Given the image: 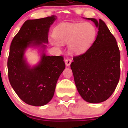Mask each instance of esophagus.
I'll list each match as a JSON object with an SVG mask.
<instances>
[{
    "mask_svg": "<svg viewBox=\"0 0 128 128\" xmlns=\"http://www.w3.org/2000/svg\"><path fill=\"white\" fill-rule=\"evenodd\" d=\"M65 63L66 66H69L70 65V63H72V60L70 58L66 59V60H65Z\"/></svg>",
    "mask_w": 128,
    "mask_h": 128,
    "instance_id": "1",
    "label": "esophagus"
}]
</instances>
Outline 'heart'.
I'll return each mask as SVG.
<instances>
[{"mask_svg":"<svg viewBox=\"0 0 128 128\" xmlns=\"http://www.w3.org/2000/svg\"><path fill=\"white\" fill-rule=\"evenodd\" d=\"M97 29L90 22L62 23L54 28L50 42L56 47L60 44L68 43V50L72 54H80L86 51L94 42Z\"/></svg>","mask_w":128,"mask_h":128,"instance_id":"heart-1","label":"heart"}]
</instances>
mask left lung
Wrapping results in <instances>:
<instances>
[{"mask_svg": "<svg viewBox=\"0 0 128 128\" xmlns=\"http://www.w3.org/2000/svg\"><path fill=\"white\" fill-rule=\"evenodd\" d=\"M98 28L96 40L70 65L77 90L85 101L103 102L115 91L120 78V51L117 41L102 20L86 18Z\"/></svg>", "mask_w": 128, "mask_h": 128, "instance_id": "8db88e82", "label": "left lung"}]
</instances>
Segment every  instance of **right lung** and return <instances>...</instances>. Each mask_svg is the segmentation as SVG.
Instances as JSON below:
<instances>
[{"label":"right lung","mask_w":128,"mask_h":128,"mask_svg":"<svg viewBox=\"0 0 128 128\" xmlns=\"http://www.w3.org/2000/svg\"><path fill=\"white\" fill-rule=\"evenodd\" d=\"M56 18L52 15L27 20L11 42L8 60L9 80L19 98L31 106H42L49 102L65 68L62 56H47L45 52L49 28ZM30 47L38 48L40 53V60L32 67L24 57Z\"/></svg>","instance_id":"obj_1"}]
</instances>
